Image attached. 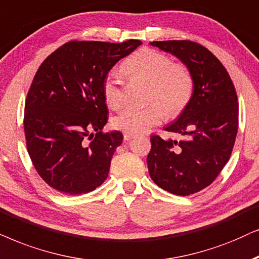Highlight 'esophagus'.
I'll return each mask as SVG.
<instances>
[{
    "label": "esophagus",
    "instance_id": "1",
    "mask_svg": "<svg viewBox=\"0 0 259 259\" xmlns=\"http://www.w3.org/2000/svg\"><path fill=\"white\" fill-rule=\"evenodd\" d=\"M123 136H124V141H130L132 139H134V137H135V134H132V133H124L123 134Z\"/></svg>",
    "mask_w": 259,
    "mask_h": 259
}]
</instances>
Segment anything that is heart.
I'll return each mask as SVG.
<instances>
[{
	"label": "heart",
	"mask_w": 259,
	"mask_h": 259,
	"mask_svg": "<svg viewBox=\"0 0 259 259\" xmlns=\"http://www.w3.org/2000/svg\"><path fill=\"white\" fill-rule=\"evenodd\" d=\"M124 73L149 81V98L158 103L137 108L127 106L113 118V126L123 132L139 134L160 123L163 111L175 117L184 111L191 101L194 80L184 64H171L169 57L150 48H142L122 64ZM103 95L109 108L119 109L124 104L122 86L113 74L103 82Z\"/></svg>",
	"instance_id": "heart-1"
}]
</instances>
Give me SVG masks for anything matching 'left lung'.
Returning a JSON list of instances; mask_svg holds the SVG:
<instances>
[{
  "instance_id": "8db88e82",
  "label": "left lung",
  "mask_w": 259,
  "mask_h": 259,
  "mask_svg": "<svg viewBox=\"0 0 259 259\" xmlns=\"http://www.w3.org/2000/svg\"><path fill=\"white\" fill-rule=\"evenodd\" d=\"M191 71L192 98L164 130L181 139L151 136L147 163L151 180L175 195H189L214 181L232 153L238 132L237 94L226 68L207 48L187 40L153 41Z\"/></svg>"
}]
</instances>
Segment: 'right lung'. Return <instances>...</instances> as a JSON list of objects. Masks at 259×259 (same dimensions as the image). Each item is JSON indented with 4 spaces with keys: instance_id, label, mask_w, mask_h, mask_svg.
<instances>
[{
    "instance_id": "add662e5",
    "label": "right lung",
    "mask_w": 259,
    "mask_h": 259,
    "mask_svg": "<svg viewBox=\"0 0 259 259\" xmlns=\"http://www.w3.org/2000/svg\"><path fill=\"white\" fill-rule=\"evenodd\" d=\"M141 45L70 41L41 64L27 95L23 126L30 160L52 188L78 195L106 180L123 135L102 132L108 123L103 82Z\"/></svg>"
}]
</instances>
